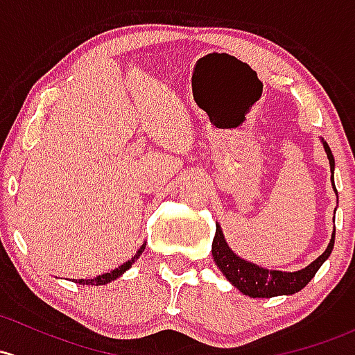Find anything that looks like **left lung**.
I'll use <instances>...</instances> for the list:
<instances>
[{
	"label": "left lung",
	"instance_id": "8db88e82",
	"mask_svg": "<svg viewBox=\"0 0 355 355\" xmlns=\"http://www.w3.org/2000/svg\"><path fill=\"white\" fill-rule=\"evenodd\" d=\"M323 149L327 153L328 163H330L331 171V187H334L335 196H338L337 189L334 184V170L335 159L331 155V149L327 144V141L322 139ZM335 243V231L331 233L330 243L327 250L313 260L308 267L301 268L296 272H284V270H268L257 263L248 262V260L238 257L227 245L225 234H223L221 226L216 223V236L212 240V257H214L216 266L223 272V275L231 282L241 294L250 297H275V296H291V294L300 293L303 287L315 277L318 268L323 266V262L330 257Z\"/></svg>",
	"mask_w": 355,
	"mask_h": 355
}]
</instances>
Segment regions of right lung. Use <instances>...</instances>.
<instances>
[{"label": "right lung", "instance_id": "right-lung-1", "mask_svg": "<svg viewBox=\"0 0 355 355\" xmlns=\"http://www.w3.org/2000/svg\"><path fill=\"white\" fill-rule=\"evenodd\" d=\"M144 246H146V241L141 245V248L137 250L136 255H134L132 259H129L128 262H124L122 266L114 268V270L105 272V274H102V275H96V277H93V279H73V282H76V284H83V286H105V284H109V282L115 281V279H119L122 274H124L125 270H129V268L132 267V263L136 262V260L139 259L141 255H143Z\"/></svg>", "mask_w": 355, "mask_h": 355}]
</instances>
